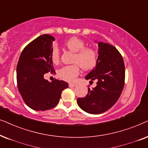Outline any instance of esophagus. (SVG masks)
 <instances>
[{"label":"esophagus","instance_id":"obj_1","mask_svg":"<svg viewBox=\"0 0 148 148\" xmlns=\"http://www.w3.org/2000/svg\"><path fill=\"white\" fill-rule=\"evenodd\" d=\"M75 86H76L75 84H72V83L69 84V86H70V87H74Z\"/></svg>","mask_w":148,"mask_h":148}]
</instances>
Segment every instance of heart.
Listing matches in <instances>:
<instances>
[{"mask_svg":"<svg viewBox=\"0 0 148 148\" xmlns=\"http://www.w3.org/2000/svg\"><path fill=\"white\" fill-rule=\"evenodd\" d=\"M65 45L71 52L74 53L73 62L77 64L63 67L59 70L58 76L68 82L74 81L80 73V66L83 70H89L95 66L97 59L96 51L90 47H85V42L77 37H72L65 42ZM60 54L59 49L54 46L51 51V60L55 64L60 62Z\"/></svg>","mask_w":148,"mask_h":148,"instance_id":"heart-1","label":"heart"}]
</instances>
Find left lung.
Returning <instances> with one entry per match:
<instances>
[{
  "label": "left lung",
  "instance_id": "1",
  "mask_svg": "<svg viewBox=\"0 0 148 148\" xmlns=\"http://www.w3.org/2000/svg\"><path fill=\"white\" fill-rule=\"evenodd\" d=\"M98 44L96 66L85 76L90 82L97 80L95 87H88L86 97L78 98L77 103L84 112L99 114L107 111L118 101L125 85V68L123 57L112 45Z\"/></svg>",
  "mask_w": 148,
  "mask_h": 148
}]
</instances>
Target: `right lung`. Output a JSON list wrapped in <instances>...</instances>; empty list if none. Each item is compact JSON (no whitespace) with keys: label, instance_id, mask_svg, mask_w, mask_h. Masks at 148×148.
<instances>
[{"label":"right lung","instance_id":"right-lung-1","mask_svg":"<svg viewBox=\"0 0 148 148\" xmlns=\"http://www.w3.org/2000/svg\"><path fill=\"white\" fill-rule=\"evenodd\" d=\"M54 38L48 34L38 36L29 43L19 57L17 66V87L26 105L36 111L56 107L68 82H49L44 74L53 72L51 51Z\"/></svg>","mask_w":148,"mask_h":148}]
</instances>
